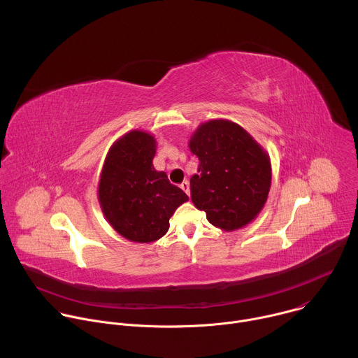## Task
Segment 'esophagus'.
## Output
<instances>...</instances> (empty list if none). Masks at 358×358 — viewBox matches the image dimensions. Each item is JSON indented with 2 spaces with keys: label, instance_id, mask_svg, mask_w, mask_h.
Here are the masks:
<instances>
[{
  "label": "esophagus",
  "instance_id": "1",
  "mask_svg": "<svg viewBox=\"0 0 358 358\" xmlns=\"http://www.w3.org/2000/svg\"><path fill=\"white\" fill-rule=\"evenodd\" d=\"M180 187H181V189H182L187 195H189V182H188V181H182Z\"/></svg>",
  "mask_w": 358,
  "mask_h": 358
}]
</instances>
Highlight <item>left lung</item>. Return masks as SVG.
I'll list each match as a JSON object with an SVG mask.
<instances>
[{
	"instance_id": "8db88e82",
	"label": "left lung",
	"mask_w": 358,
	"mask_h": 358,
	"mask_svg": "<svg viewBox=\"0 0 358 358\" xmlns=\"http://www.w3.org/2000/svg\"><path fill=\"white\" fill-rule=\"evenodd\" d=\"M188 147L199 160L198 174L189 180L194 206L222 231L249 225L265 207L272 184L266 150L227 119L201 123Z\"/></svg>"
}]
</instances>
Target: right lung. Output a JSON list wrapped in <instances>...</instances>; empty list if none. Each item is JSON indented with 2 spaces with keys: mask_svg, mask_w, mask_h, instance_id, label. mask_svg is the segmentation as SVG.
<instances>
[{
  "mask_svg": "<svg viewBox=\"0 0 358 358\" xmlns=\"http://www.w3.org/2000/svg\"><path fill=\"white\" fill-rule=\"evenodd\" d=\"M157 141L151 133L130 130L109 148L97 199L110 227L123 238L150 243L164 236L170 218L188 195L152 166Z\"/></svg>",
  "mask_w": 358,
  "mask_h": 358,
  "instance_id": "right-lung-1",
  "label": "right lung"
}]
</instances>
